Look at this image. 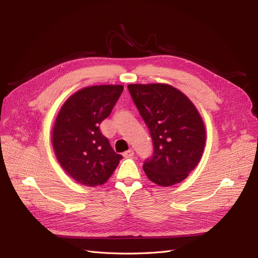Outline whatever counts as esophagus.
I'll return each instance as SVG.
<instances>
[{
	"instance_id": "esophagus-1",
	"label": "esophagus",
	"mask_w": 258,
	"mask_h": 258,
	"mask_svg": "<svg viewBox=\"0 0 258 258\" xmlns=\"http://www.w3.org/2000/svg\"><path fill=\"white\" fill-rule=\"evenodd\" d=\"M134 154H135V152L132 151V150H129V151H126L124 152L123 154H122V156L124 158H131L132 156H134Z\"/></svg>"
}]
</instances>
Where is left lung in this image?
<instances>
[{
	"label": "left lung",
	"instance_id": "8db88e82",
	"mask_svg": "<svg viewBox=\"0 0 258 258\" xmlns=\"http://www.w3.org/2000/svg\"><path fill=\"white\" fill-rule=\"evenodd\" d=\"M130 95L150 129L154 154L143 170L162 187L181 183L197 167L207 131L197 107L169 84H130Z\"/></svg>",
	"mask_w": 258,
	"mask_h": 258
}]
</instances>
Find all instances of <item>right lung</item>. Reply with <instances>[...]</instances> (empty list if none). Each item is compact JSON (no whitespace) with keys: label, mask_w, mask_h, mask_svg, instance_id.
I'll use <instances>...</instances> for the list:
<instances>
[{"label":"right lung","mask_w":258,"mask_h":258,"mask_svg":"<svg viewBox=\"0 0 258 258\" xmlns=\"http://www.w3.org/2000/svg\"><path fill=\"white\" fill-rule=\"evenodd\" d=\"M122 89V85L88 86L60 107L51 144L61 168L77 183L89 187L104 184L122 158L100 131V123L110 116Z\"/></svg>","instance_id":"obj_1"}]
</instances>
